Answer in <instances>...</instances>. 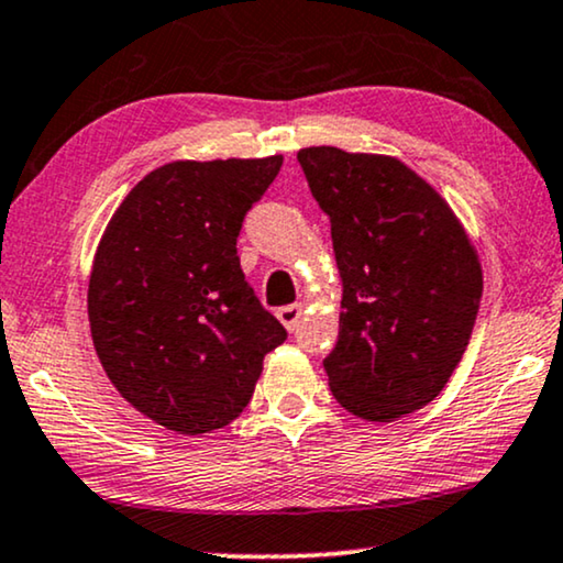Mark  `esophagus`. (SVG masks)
<instances>
[{
  "mask_svg": "<svg viewBox=\"0 0 563 563\" xmlns=\"http://www.w3.org/2000/svg\"><path fill=\"white\" fill-rule=\"evenodd\" d=\"M303 317V306L301 303H290V306H283V309H277V319H280V324L288 329V332H294L298 327V321Z\"/></svg>",
  "mask_w": 563,
  "mask_h": 563,
  "instance_id": "1",
  "label": "esophagus"
}]
</instances>
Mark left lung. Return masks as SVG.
I'll list each match as a JSON object with an SVG mask.
<instances>
[{"instance_id":"obj_1","label":"left lung","mask_w":563,"mask_h":563,"mask_svg":"<svg viewBox=\"0 0 563 563\" xmlns=\"http://www.w3.org/2000/svg\"><path fill=\"white\" fill-rule=\"evenodd\" d=\"M298 162L342 277L329 388L355 417L394 422L459 368L482 301L478 254L440 192L394 156L309 146Z\"/></svg>"}]
</instances>
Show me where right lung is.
Returning a JSON list of instances; mask_svg holds the SVG:
<instances>
[{
  "instance_id": "obj_1",
  "label": "right lung",
  "mask_w": 563,
  "mask_h": 563,
  "mask_svg": "<svg viewBox=\"0 0 563 563\" xmlns=\"http://www.w3.org/2000/svg\"><path fill=\"white\" fill-rule=\"evenodd\" d=\"M265 159L169 162L112 213L87 290L92 342L118 394L179 434L227 427L288 332L244 280L236 236L280 172Z\"/></svg>"
}]
</instances>
